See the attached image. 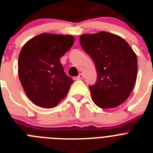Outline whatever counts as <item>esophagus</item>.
<instances>
[{"mask_svg": "<svg viewBox=\"0 0 153 153\" xmlns=\"http://www.w3.org/2000/svg\"><path fill=\"white\" fill-rule=\"evenodd\" d=\"M83 79V74H79L78 76L76 77V79Z\"/></svg>", "mask_w": 153, "mask_h": 153, "instance_id": "obj_1", "label": "esophagus"}]
</instances>
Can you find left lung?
Returning a JSON list of instances; mask_svg holds the SVG:
<instances>
[{"mask_svg":"<svg viewBox=\"0 0 153 153\" xmlns=\"http://www.w3.org/2000/svg\"><path fill=\"white\" fill-rule=\"evenodd\" d=\"M79 42L97 71L95 85L89 86L94 103L102 109L122 104L137 77V56L133 50L121 36L106 31L81 35Z\"/></svg>","mask_w":153,"mask_h":153,"instance_id":"1","label":"left lung"}]
</instances>
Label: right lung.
Wrapping results in <instances>:
<instances>
[{
    "mask_svg": "<svg viewBox=\"0 0 153 153\" xmlns=\"http://www.w3.org/2000/svg\"><path fill=\"white\" fill-rule=\"evenodd\" d=\"M74 43L72 35L44 33L22 47L18 58L19 79L35 105L53 108L67 94L74 80L64 73L60 57Z\"/></svg>",
    "mask_w": 153,
    "mask_h": 153,
    "instance_id": "obj_1",
    "label": "right lung"
}]
</instances>
